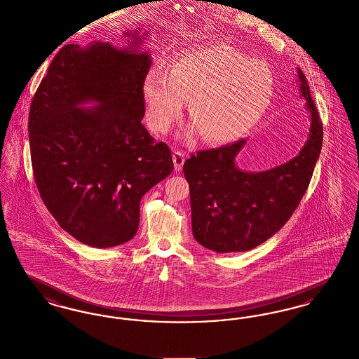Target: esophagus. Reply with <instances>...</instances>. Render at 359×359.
Returning a JSON list of instances; mask_svg holds the SVG:
<instances>
[{"mask_svg":"<svg viewBox=\"0 0 359 359\" xmlns=\"http://www.w3.org/2000/svg\"><path fill=\"white\" fill-rule=\"evenodd\" d=\"M172 158H173L175 170H176V171H182L183 164H184V161H186V154H183L182 151H175Z\"/></svg>","mask_w":359,"mask_h":359,"instance_id":"obj_1","label":"esophagus"}]
</instances>
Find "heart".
I'll return each instance as SVG.
<instances>
[{
    "label": "heart",
    "mask_w": 359,
    "mask_h": 359,
    "mask_svg": "<svg viewBox=\"0 0 359 359\" xmlns=\"http://www.w3.org/2000/svg\"><path fill=\"white\" fill-rule=\"evenodd\" d=\"M274 76L264 63L229 47L210 46L176 57L165 72H149L142 98L151 128L165 133L189 102V118L205 142L234 141L268 111Z\"/></svg>",
    "instance_id": "obj_1"
}]
</instances>
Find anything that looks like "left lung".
<instances>
[{"mask_svg":"<svg viewBox=\"0 0 359 359\" xmlns=\"http://www.w3.org/2000/svg\"><path fill=\"white\" fill-rule=\"evenodd\" d=\"M297 75L311 129L296 157L269 171H241L236 157L246 140H239L186 160L192 234L207 249L217 253L255 249L288 222L306 194L322 149L323 125L306 75L300 69Z\"/></svg>","mask_w":359,"mask_h":359,"instance_id":"1","label":"left lung"}]
</instances>
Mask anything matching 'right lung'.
<instances>
[{
  "label": "right lung",
  "instance_id": "add662e5",
  "mask_svg": "<svg viewBox=\"0 0 359 359\" xmlns=\"http://www.w3.org/2000/svg\"><path fill=\"white\" fill-rule=\"evenodd\" d=\"M126 34L135 39L126 50L102 41L62 47L29 109L40 196L69 236L100 249L135 237L141 198L173 170L168 145L141 123L151 69L148 52L137 51L144 36Z\"/></svg>",
  "mask_w": 359,
  "mask_h": 359
}]
</instances>
